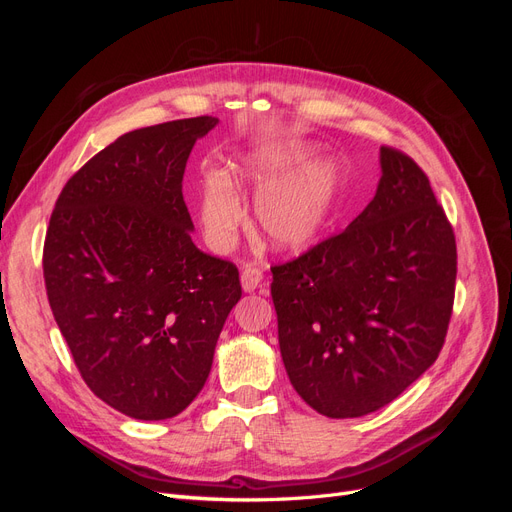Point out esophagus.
I'll return each mask as SVG.
<instances>
[{"label": "esophagus", "instance_id": "obj_1", "mask_svg": "<svg viewBox=\"0 0 512 512\" xmlns=\"http://www.w3.org/2000/svg\"><path fill=\"white\" fill-rule=\"evenodd\" d=\"M262 284H265V275H262V269L247 265V267L241 271V286H243L245 292H254V290L260 288Z\"/></svg>", "mask_w": 512, "mask_h": 512}]
</instances>
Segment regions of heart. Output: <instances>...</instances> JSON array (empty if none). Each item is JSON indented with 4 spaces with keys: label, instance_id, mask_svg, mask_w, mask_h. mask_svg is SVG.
Listing matches in <instances>:
<instances>
[{
    "label": "heart",
    "instance_id": "1",
    "mask_svg": "<svg viewBox=\"0 0 512 512\" xmlns=\"http://www.w3.org/2000/svg\"><path fill=\"white\" fill-rule=\"evenodd\" d=\"M309 156L312 149L307 145L292 143L258 153L237 166L239 179L258 194L256 224L275 250L294 252L312 245L337 211L344 183L342 168L331 158L304 165ZM200 213L215 247H226L237 239L245 207L235 183L222 170L203 175Z\"/></svg>",
    "mask_w": 512,
    "mask_h": 512
}]
</instances>
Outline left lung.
<instances>
[{
  "instance_id": "1",
  "label": "left lung",
  "mask_w": 512,
  "mask_h": 512,
  "mask_svg": "<svg viewBox=\"0 0 512 512\" xmlns=\"http://www.w3.org/2000/svg\"><path fill=\"white\" fill-rule=\"evenodd\" d=\"M380 164L359 218L271 267L288 378L329 418L391 404L436 363L453 314V226L410 156L382 147Z\"/></svg>"
}]
</instances>
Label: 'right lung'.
I'll return each instance as SVG.
<instances>
[{"instance_id": "add662e5", "label": "right lung", "mask_w": 512, "mask_h": 512, "mask_svg": "<svg viewBox=\"0 0 512 512\" xmlns=\"http://www.w3.org/2000/svg\"><path fill=\"white\" fill-rule=\"evenodd\" d=\"M218 117L119 136L68 179L46 228V297L85 384L138 421H162L203 389L239 269L200 252L183 200L196 138Z\"/></svg>"}]
</instances>
